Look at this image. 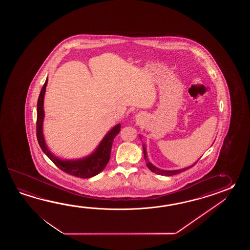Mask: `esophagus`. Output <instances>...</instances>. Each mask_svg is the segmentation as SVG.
I'll return each instance as SVG.
<instances>
[{
	"mask_svg": "<svg viewBox=\"0 0 250 250\" xmlns=\"http://www.w3.org/2000/svg\"><path fill=\"white\" fill-rule=\"evenodd\" d=\"M143 118V116H142V114H140V113H138V115H137V120L138 121H141V119Z\"/></svg>",
	"mask_w": 250,
	"mask_h": 250,
	"instance_id": "obj_1",
	"label": "esophagus"
}]
</instances>
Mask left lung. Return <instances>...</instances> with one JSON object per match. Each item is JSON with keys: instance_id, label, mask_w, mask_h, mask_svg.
Masks as SVG:
<instances>
[{"instance_id": "8db88e82", "label": "left lung", "mask_w": 250, "mask_h": 250, "mask_svg": "<svg viewBox=\"0 0 250 250\" xmlns=\"http://www.w3.org/2000/svg\"><path fill=\"white\" fill-rule=\"evenodd\" d=\"M143 151H144V156H145V160H146V166L148 167L149 170H151V171H153L154 173H156V174H159V175H165V176H171V175H175V174H178V173H181L182 171H184V170H188V169H189V168H191L193 165L191 166H188V167H187V168H183V169H181V170H161L159 168H157V167H155L154 165H152L150 162H149L148 159H147V155H146V146H143Z\"/></svg>"}]
</instances>
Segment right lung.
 I'll return each mask as SVG.
<instances>
[{"label": "right lung", "mask_w": 250, "mask_h": 250, "mask_svg": "<svg viewBox=\"0 0 250 250\" xmlns=\"http://www.w3.org/2000/svg\"><path fill=\"white\" fill-rule=\"evenodd\" d=\"M48 79H46L42 85L38 101V119H37V137L38 144L46 154L48 158L53 162L59 169L63 170L64 172L70 175L80 177V178H91L100 173L105 168L111 156L112 142L121 130V124H117L107 133L105 137L103 138L101 143L96 147V150L88 156L77 160L60 159L57 156L51 153L45 144V140L42 134V123L44 118L43 112V98L45 94V89L47 85Z\"/></svg>", "instance_id": "right-lung-1"}]
</instances>
